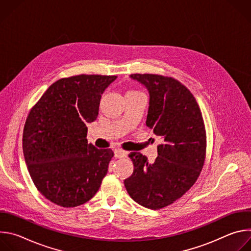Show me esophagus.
<instances>
[{
    "label": "esophagus",
    "instance_id": "34e87169",
    "mask_svg": "<svg viewBox=\"0 0 251 251\" xmlns=\"http://www.w3.org/2000/svg\"><path fill=\"white\" fill-rule=\"evenodd\" d=\"M128 155V152L122 150V149H115L114 150V156L115 158H123V157H127Z\"/></svg>",
    "mask_w": 251,
    "mask_h": 251
}]
</instances>
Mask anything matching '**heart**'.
<instances>
[{"label":"heart","mask_w":251,"mask_h":251,"mask_svg":"<svg viewBox=\"0 0 251 251\" xmlns=\"http://www.w3.org/2000/svg\"><path fill=\"white\" fill-rule=\"evenodd\" d=\"M129 92H134V91H129Z\"/></svg>","instance_id":"b5f03b06"}]
</instances>
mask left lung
<instances>
[{"label": "left lung", "instance_id": "1", "mask_svg": "<svg viewBox=\"0 0 251 251\" xmlns=\"http://www.w3.org/2000/svg\"><path fill=\"white\" fill-rule=\"evenodd\" d=\"M149 91L146 125L163 140L158 157L131 152V176L124 181L130 197L139 204L163 208L182 198L196 183L202 170L206 135L200 107L191 91L173 77L131 75Z\"/></svg>", "mask_w": 251, "mask_h": 251}]
</instances>
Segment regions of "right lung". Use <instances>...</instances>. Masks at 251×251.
I'll return each mask as SVG.
<instances>
[{
	"instance_id": "obj_1",
	"label": "right lung",
	"mask_w": 251,
	"mask_h": 251,
	"mask_svg": "<svg viewBox=\"0 0 251 251\" xmlns=\"http://www.w3.org/2000/svg\"><path fill=\"white\" fill-rule=\"evenodd\" d=\"M117 76L80 75L52 83L30 109L23 151L31 180L51 202L75 207L92 199L114 153L87 143L101 95Z\"/></svg>"
}]
</instances>
